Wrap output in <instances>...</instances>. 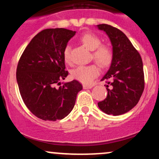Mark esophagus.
Masks as SVG:
<instances>
[{
	"mask_svg": "<svg viewBox=\"0 0 159 159\" xmlns=\"http://www.w3.org/2000/svg\"><path fill=\"white\" fill-rule=\"evenodd\" d=\"M92 87H93V85H86V84L83 85L84 89H91Z\"/></svg>",
	"mask_w": 159,
	"mask_h": 159,
	"instance_id": "obj_1",
	"label": "esophagus"
}]
</instances>
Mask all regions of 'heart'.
I'll use <instances>...</instances> for the list:
<instances>
[{
	"label": "heart",
	"instance_id": "obj_1",
	"mask_svg": "<svg viewBox=\"0 0 159 159\" xmlns=\"http://www.w3.org/2000/svg\"><path fill=\"white\" fill-rule=\"evenodd\" d=\"M80 41L87 48L93 51V58L102 68H107L112 63L114 57L113 49L109 45L101 44V39L93 33H86L80 37ZM70 45H66L63 52L64 61L68 63L70 61ZM99 74V69L95 64L79 66L71 72L74 79L81 83L88 84Z\"/></svg>",
	"mask_w": 159,
	"mask_h": 159
}]
</instances>
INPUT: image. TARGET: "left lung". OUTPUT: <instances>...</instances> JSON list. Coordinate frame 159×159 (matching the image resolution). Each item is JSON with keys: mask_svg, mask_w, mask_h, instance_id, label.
Wrapping results in <instances>:
<instances>
[{"mask_svg": "<svg viewBox=\"0 0 159 159\" xmlns=\"http://www.w3.org/2000/svg\"><path fill=\"white\" fill-rule=\"evenodd\" d=\"M110 38L113 57L110 69L102 81H106L107 95L98 106L107 114L118 116L128 112L139 102L144 90V74L141 57L121 30L111 25H97Z\"/></svg>", "mask_w": 159, "mask_h": 159, "instance_id": "8db88e82", "label": "left lung"}]
</instances>
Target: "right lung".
<instances>
[{"mask_svg":"<svg viewBox=\"0 0 159 159\" xmlns=\"http://www.w3.org/2000/svg\"><path fill=\"white\" fill-rule=\"evenodd\" d=\"M75 31L45 29L30 42L20 57L16 79L29 111L39 119L56 121L73 109L82 85L76 80L61 85L68 75L63 52Z\"/></svg>","mask_w":159,"mask_h":159,"instance_id":"obj_1","label":"right lung"}]
</instances>
